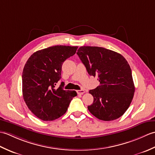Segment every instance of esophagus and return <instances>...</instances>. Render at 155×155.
<instances>
[{"mask_svg":"<svg viewBox=\"0 0 155 155\" xmlns=\"http://www.w3.org/2000/svg\"><path fill=\"white\" fill-rule=\"evenodd\" d=\"M77 93L78 94H83L84 93V91L83 90V89L78 90V91H77Z\"/></svg>","mask_w":155,"mask_h":155,"instance_id":"34e87169","label":"esophagus"}]
</instances>
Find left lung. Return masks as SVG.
Segmentation results:
<instances>
[{"label":"left lung","instance_id":"8db88e82","mask_svg":"<svg viewBox=\"0 0 155 155\" xmlns=\"http://www.w3.org/2000/svg\"><path fill=\"white\" fill-rule=\"evenodd\" d=\"M91 76H97L100 85L89 93L90 113L102 120L117 119L129 107L134 93L132 72L123 56L98 47H81L77 52Z\"/></svg>","mask_w":155,"mask_h":155}]
</instances>
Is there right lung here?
<instances>
[{"label": "right lung", "mask_w": 155, "mask_h": 155, "mask_svg": "<svg viewBox=\"0 0 155 155\" xmlns=\"http://www.w3.org/2000/svg\"><path fill=\"white\" fill-rule=\"evenodd\" d=\"M78 47L57 45L34 52L26 62L22 75L23 98L36 117L51 121L67 112L74 91H65L63 82L58 88L55 85L61 78L62 65L73 56Z\"/></svg>", "instance_id": "obj_1"}]
</instances>
